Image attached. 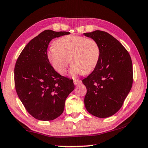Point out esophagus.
<instances>
[{"label": "esophagus", "mask_w": 148, "mask_h": 148, "mask_svg": "<svg viewBox=\"0 0 148 148\" xmlns=\"http://www.w3.org/2000/svg\"><path fill=\"white\" fill-rule=\"evenodd\" d=\"M74 84L75 86H77V85H79L80 84H82V81L79 79H74Z\"/></svg>", "instance_id": "esophagus-1"}]
</instances>
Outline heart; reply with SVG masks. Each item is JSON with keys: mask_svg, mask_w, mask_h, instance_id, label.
Segmentation results:
<instances>
[{"mask_svg": "<svg viewBox=\"0 0 148 148\" xmlns=\"http://www.w3.org/2000/svg\"><path fill=\"white\" fill-rule=\"evenodd\" d=\"M100 56L101 48L95 40L73 34L57 40L47 51L50 64L62 76L66 74L70 62L71 76L89 73L98 64Z\"/></svg>", "mask_w": 148, "mask_h": 148, "instance_id": "b5f03b06", "label": "heart"}]
</instances>
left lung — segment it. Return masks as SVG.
Here are the masks:
<instances>
[{
	"instance_id": "8db88e82",
	"label": "left lung",
	"mask_w": 148,
	"mask_h": 148,
	"mask_svg": "<svg viewBox=\"0 0 148 148\" xmlns=\"http://www.w3.org/2000/svg\"><path fill=\"white\" fill-rule=\"evenodd\" d=\"M96 40L101 48L98 64L82 80L87 88L86 110L100 118L113 116L121 108L132 85V63L123 46L106 32L84 33Z\"/></svg>"
}]
</instances>
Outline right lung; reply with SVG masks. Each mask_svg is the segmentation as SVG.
Here are the masks:
<instances>
[{"label":"right lung","instance_id":"right-lung-1","mask_svg":"<svg viewBox=\"0 0 148 148\" xmlns=\"http://www.w3.org/2000/svg\"><path fill=\"white\" fill-rule=\"evenodd\" d=\"M70 34L52 30L42 32L27 44L16 61L17 94L27 111L36 119L51 121L61 116L66 99L74 89L73 80L57 73L47 58L51 40Z\"/></svg>","mask_w":148,"mask_h":148}]
</instances>
